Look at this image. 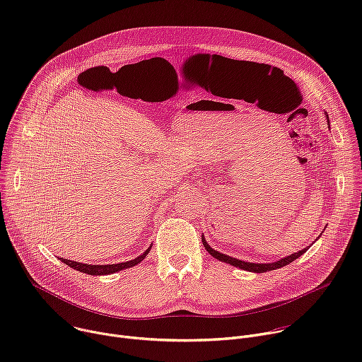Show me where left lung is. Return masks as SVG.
Instances as JSON below:
<instances>
[{
  "label": "left lung",
  "mask_w": 362,
  "mask_h": 362,
  "mask_svg": "<svg viewBox=\"0 0 362 362\" xmlns=\"http://www.w3.org/2000/svg\"><path fill=\"white\" fill-rule=\"evenodd\" d=\"M327 120H328V123H329L328 115H327ZM202 242H203L204 249L208 250L214 257H216V259H219V261H222V262H225V264H229V265H232V267L240 268V269H243V271L256 272V274H264V272H269V271L282 268V267H285V265L293 262L295 259H298V257H299L302 253H305V252L308 250V247H305V249H302V250H299V252H295V253H292V255L284 257V259H281V261L271 262V264H252V262H245V261L236 259V257H230V256H228V255H225V253H221V252L212 249V247L209 246V243L206 242L204 236H202Z\"/></svg>",
  "instance_id": "left-lung-1"
}]
</instances>
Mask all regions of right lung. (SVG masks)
I'll return each mask as SVG.
<instances>
[{
  "label": "right lung",
  "mask_w": 362,
  "mask_h": 362,
  "mask_svg": "<svg viewBox=\"0 0 362 362\" xmlns=\"http://www.w3.org/2000/svg\"><path fill=\"white\" fill-rule=\"evenodd\" d=\"M150 249H151V246H148L147 250L143 255L134 257V259H132V261L122 262V264H113V265H88V264L74 262V261H70V259H63V257H60V259H62V262H64L70 268H73L76 271H80L83 274H87V275H110V274H115V272H119V271H123V269H127V268H133L134 265L140 264L147 256Z\"/></svg>",
  "instance_id": "1"
}]
</instances>
